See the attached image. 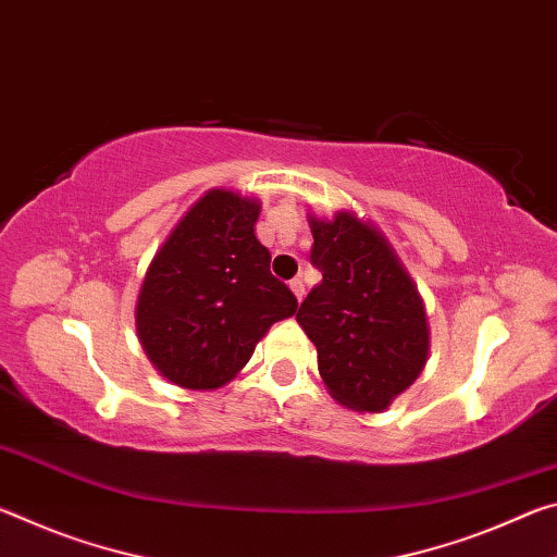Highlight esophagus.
Wrapping results in <instances>:
<instances>
[{
  "instance_id": "1",
  "label": "esophagus",
  "mask_w": 557,
  "mask_h": 557,
  "mask_svg": "<svg viewBox=\"0 0 557 557\" xmlns=\"http://www.w3.org/2000/svg\"><path fill=\"white\" fill-rule=\"evenodd\" d=\"M289 289L295 292V297L301 301V297H305V282H301V277H295L289 280Z\"/></svg>"
}]
</instances>
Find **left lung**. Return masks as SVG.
Instances as JSON below:
<instances>
[{"label":"left lung","instance_id":"obj_1","mask_svg":"<svg viewBox=\"0 0 557 557\" xmlns=\"http://www.w3.org/2000/svg\"><path fill=\"white\" fill-rule=\"evenodd\" d=\"M312 265L322 282L301 301L297 322L317 346L332 398L381 412L422 373L430 351L425 305L391 243L354 211L332 221L309 215Z\"/></svg>","mask_w":557,"mask_h":557}]
</instances>
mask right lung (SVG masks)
<instances>
[{"mask_svg":"<svg viewBox=\"0 0 557 557\" xmlns=\"http://www.w3.org/2000/svg\"><path fill=\"white\" fill-rule=\"evenodd\" d=\"M260 201L206 191L169 233L137 297V336L154 369L188 391H213L250 361L268 329L297 312L256 238Z\"/></svg>","mask_w":557,"mask_h":557,"instance_id":"right-lung-1","label":"right lung"}]
</instances>
